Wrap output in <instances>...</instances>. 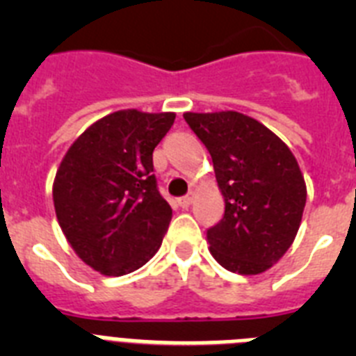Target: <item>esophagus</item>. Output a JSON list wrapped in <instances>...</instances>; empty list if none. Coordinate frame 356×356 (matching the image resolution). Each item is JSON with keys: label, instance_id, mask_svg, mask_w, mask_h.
I'll use <instances>...</instances> for the list:
<instances>
[{"label": "esophagus", "instance_id": "esophagus-1", "mask_svg": "<svg viewBox=\"0 0 356 356\" xmlns=\"http://www.w3.org/2000/svg\"><path fill=\"white\" fill-rule=\"evenodd\" d=\"M193 194H188V196H184V197H180V200H178V205L181 207V209H187V207H191L193 205Z\"/></svg>", "mask_w": 356, "mask_h": 356}]
</instances>
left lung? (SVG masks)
I'll return each mask as SVG.
<instances>
[{"instance_id":"1","label":"left lung","mask_w":356,"mask_h":356,"mask_svg":"<svg viewBox=\"0 0 356 356\" xmlns=\"http://www.w3.org/2000/svg\"><path fill=\"white\" fill-rule=\"evenodd\" d=\"M184 118L209 149L225 197V216L207 229L210 253L238 275L271 269L294 242L307 203L298 160L278 135L241 112Z\"/></svg>"}]
</instances>
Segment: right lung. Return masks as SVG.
I'll list each match as a JSON object with an SVG mask.
<instances>
[{
    "label": "right lung",
    "instance_id": "right-lung-1",
    "mask_svg": "<svg viewBox=\"0 0 356 356\" xmlns=\"http://www.w3.org/2000/svg\"><path fill=\"white\" fill-rule=\"evenodd\" d=\"M175 112L118 110L78 137L56 171L53 203L74 253L105 276L143 267L159 251L172 210L153 175V149Z\"/></svg>",
    "mask_w": 356,
    "mask_h": 356
}]
</instances>
